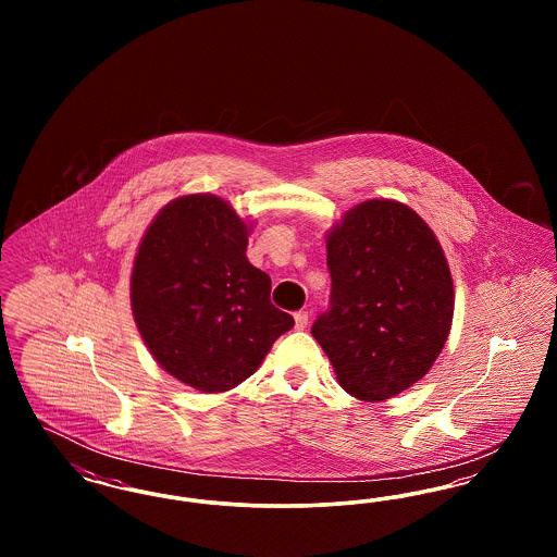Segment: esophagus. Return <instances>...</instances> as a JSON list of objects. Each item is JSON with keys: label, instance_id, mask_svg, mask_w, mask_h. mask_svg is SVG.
I'll return each instance as SVG.
<instances>
[{"label": "esophagus", "instance_id": "obj_1", "mask_svg": "<svg viewBox=\"0 0 557 557\" xmlns=\"http://www.w3.org/2000/svg\"><path fill=\"white\" fill-rule=\"evenodd\" d=\"M294 321H296V330H305L309 323V313L307 311H298L294 313Z\"/></svg>", "mask_w": 557, "mask_h": 557}]
</instances>
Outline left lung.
Instances as JSON below:
<instances>
[{"label":"left lung","instance_id":"obj_1","mask_svg":"<svg viewBox=\"0 0 557 557\" xmlns=\"http://www.w3.org/2000/svg\"><path fill=\"white\" fill-rule=\"evenodd\" d=\"M330 309L311 334L348 395L386 400L422 380L449 336L453 280L424 219L366 200L327 236Z\"/></svg>","mask_w":557,"mask_h":557}]
</instances>
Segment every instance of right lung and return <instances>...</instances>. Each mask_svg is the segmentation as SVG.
I'll return each instance as SVG.
<instances>
[{
  "label": "right lung",
  "mask_w": 557,
  "mask_h": 557,
  "mask_svg": "<svg viewBox=\"0 0 557 557\" xmlns=\"http://www.w3.org/2000/svg\"><path fill=\"white\" fill-rule=\"evenodd\" d=\"M248 227L212 194L169 202L132 273L137 330L160 368L202 393H225L263 363L294 319L271 305V277L246 259Z\"/></svg>",
  "instance_id": "obj_1"
}]
</instances>
